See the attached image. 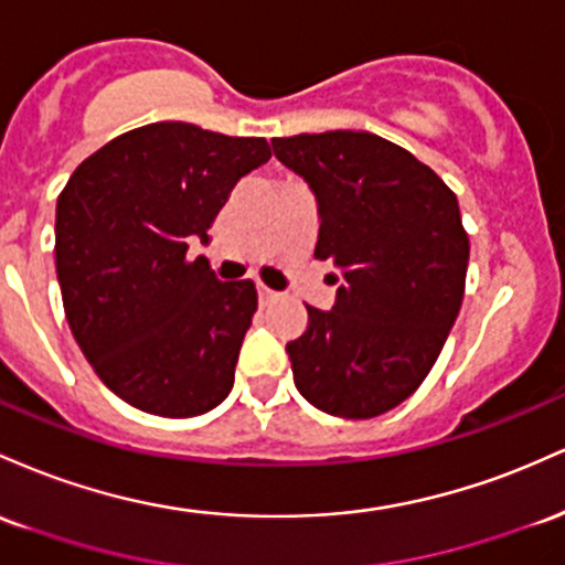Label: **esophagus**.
Returning <instances> with one entry per match:
<instances>
[{
    "mask_svg": "<svg viewBox=\"0 0 565 565\" xmlns=\"http://www.w3.org/2000/svg\"><path fill=\"white\" fill-rule=\"evenodd\" d=\"M256 288H258V299H262V303H264V301H271V299H275V296H277L275 290H271V288H266L264 282H258Z\"/></svg>",
    "mask_w": 565,
    "mask_h": 565,
    "instance_id": "esophagus-1",
    "label": "esophagus"
}]
</instances>
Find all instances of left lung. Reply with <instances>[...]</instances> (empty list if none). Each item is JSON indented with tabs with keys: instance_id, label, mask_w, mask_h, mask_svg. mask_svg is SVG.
<instances>
[{
	"instance_id": "left-lung-1",
	"label": "left lung",
	"mask_w": 565,
	"mask_h": 565,
	"mask_svg": "<svg viewBox=\"0 0 565 565\" xmlns=\"http://www.w3.org/2000/svg\"><path fill=\"white\" fill-rule=\"evenodd\" d=\"M271 149L312 189L315 258L341 277L333 309L307 307V331L285 347L296 390L341 419L386 414L433 371L465 299L470 237L456 194L365 130L271 138Z\"/></svg>"
}]
</instances>
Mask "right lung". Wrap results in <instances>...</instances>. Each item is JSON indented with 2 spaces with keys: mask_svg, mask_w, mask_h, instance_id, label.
I'll return each mask as SVG.
<instances>
[{
  "mask_svg": "<svg viewBox=\"0 0 565 565\" xmlns=\"http://www.w3.org/2000/svg\"><path fill=\"white\" fill-rule=\"evenodd\" d=\"M269 157L264 138L154 122L100 146L61 192L55 271L68 328L132 408L186 419L232 392L256 285L221 282L186 250L207 243L234 183Z\"/></svg>",
  "mask_w": 565,
  "mask_h": 565,
  "instance_id": "right-lung-1",
  "label": "right lung"
}]
</instances>
